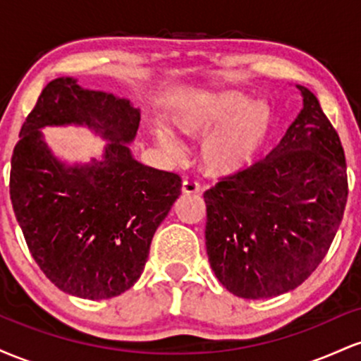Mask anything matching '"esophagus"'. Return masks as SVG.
I'll return each mask as SVG.
<instances>
[{
    "instance_id": "esophagus-1",
    "label": "esophagus",
    "mask_w": 361,
    "mask_h": 361,
    "mask_svg": "<svg viewBox=\"0 0 361 361\" xmlns=\"http://www.w3.org/2000/svg\"><path fill=\"white\" fill-rule=\"evenodd\" d=\"M181 192L186 195L200 193V185H198L195 180H185L183 185H181Z\"/></svg>"
}]
</instances>
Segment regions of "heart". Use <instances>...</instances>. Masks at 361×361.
I'll list each match as a JSON object with an SVG mask.
<instances>
[{"instance_id": "obj_1", "label": "heart", "mask_w": 361, "mask_h": 361, "mask_svg": "<svg viewBox=\"0 0 361 361\" xmlns=\"http://www.w3.org/2000/svg\"><path fill=\"white\" fill-rule=\"evenodd\" d=\"M247 97L227 91L210 98L178 120L185 134L200 137L215 127L224 126L207 139L204 161L214 173H234L246 166L258 152L268 130V109L263 103L247 106ZM159 142L173 157L183 156V147L168 132H159Z\"/></svg>"}]
</instances>
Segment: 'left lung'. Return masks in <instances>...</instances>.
I'll return each mask as SVG.
<instances>
[{
  "label": "left lung",
  "instance_id": "left-lung-1",
  "mask_svg": "<svg viewBox=\"0 0 361 361\" xmlns=\"http://www.w3.org/2000/svg\"><path fill=\"white\" fill-rule=\"evenodd\" d=\"M297 88L304 109L279 146L204 193L210 267L243 299L276 297L304 283L345 214L341 140L314 93Z\"/></svg>",
  "mask_w": 361,
  "mask_h": 361
}]
</instances>
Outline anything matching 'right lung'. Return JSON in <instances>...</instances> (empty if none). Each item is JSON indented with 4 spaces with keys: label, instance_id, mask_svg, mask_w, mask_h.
I'll use <instances>...</instances> for the list:
<instances>
[{
    "label": "right lung",
    "instance_id": "add662e5",
    "mask_svg": "<svg viewBox=\"0 0 361 361\" xmlns=\"http://www.w3.org/2000/svg\"><path fill=\"white\" fill-rule=\"evenodd\" d=\"M139 110L128 100L57 78L25 118L11 156L10 197L28 250L62 292L100 300L139 280L152 235L181 195L176 173L144 166L126 142ZM86 123L112 140L103 161L66 169L38 128Z\"/></svg>",
    "mask_w": 361,
    "mask_h": 361
}]
</instances>
